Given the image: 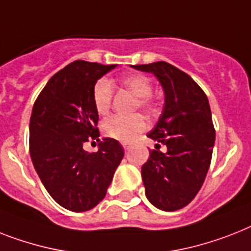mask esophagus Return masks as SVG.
I'll use <instances>...</instances> for the list:
<instances>
[{"mask_svg":"<svg viewBox=\"0 0 251 251\" xmlns=\"http://www.w3.org/2000/svg\"><path fill=\"white\" fill-rule=\"evenodd\" d=\"M130 148H131V147H130L129 144H124V150H125V152H126V153H127V152H129V151H130Z\"/></svg>","mask_w":251,"mask_h":251,"instance_id":"1","label":"esophagus"}]
</instances>
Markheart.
<instances>
[{
  "label": "heart",
  "mask_w": 251,
  "mask_h": 251,
  "mask_svg": "<svg viewBox=\"0 0 251 251\" xmlns=\"http://www.w3.org/2000/svg\"><path fill=\"white\" fill-rule=\"evenodd\" d=\"M122 85L135 95L138 99V104L143 108L151 105V93H152V83L150 78L143 75L131 73L126 75L121 79ZM112 89L111 82L107 78L98 79L94 85L93 101L100 115H105L112 103ZM147 129V122L143 116L135 115L131 117H122V116H113L103 124V132L104 135L111 139L119 140L121 143H130Z\"/></svg>",
  "instance_id": "heart-1"
}]
</instances>
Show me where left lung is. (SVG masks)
I'll return each instance as SVG.
<instances>
[{
	"label": "left lung",
	"instance_id": "8db88e82",
	"mask_svg": "<svg viewBox=\"0 0 251 251\" xmlns=\"http://www.w3.org/2000/svg\"><path fill=\"white\" fill-rule=\"evenodd\" d=\"M152 73L160 82L165 103L148 138L166 146L154 150L142 166L146 196L153 206L174 211L188 205L202 187L210 166L215 130L209 100L202 89L176 67L166 62L132 66Z\"/></svg>",
	"mask_w": 251,
	"mask_h": 251
}]
</instances>
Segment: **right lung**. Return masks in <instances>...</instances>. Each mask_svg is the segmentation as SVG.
Here are the masks:
<instances>
[{
  "mask_svg": "<svg viewBox=\"0 0 251 251\" xmlns=\"http://www.w3.org/2000/svg\"><path fill=\"white\" fill-rule=\"evenodd\" d=\"M116 67L71 63L49 79L32 109L30 158L49 195L67 210L97 206L124 157L117 140L99 139L93 101L94 85ZM89 139L101 142L97 152L83 150Z\"/></svg>",
  "mask_w": 251,
  "mask_h": 251,
  "instance_id": "obj_1",
  "label": "right lung"
}]
</instances>
